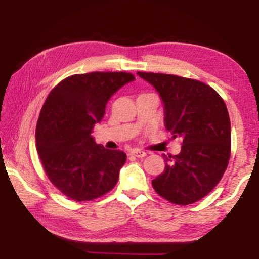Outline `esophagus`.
I'll return each mask as SVG.
<instances>
[{
  "label": "esophagus",
  "instance_id": "1",
  "mask_svg": "<svg viewBox=\"0 0 259 259\" xmlns=\"http://www.w3.org/2000/svg\"><path fill=\"white\" fill-rule=\"evenodd\" d=\"M131 155H134L137 158H144L146 157V152L141 151V150H132L131 151Z\"/></svg>",
  "mask_w": 259,
  "mask_h": 259
}]
</instances>
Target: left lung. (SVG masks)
<instances>
[{
  "label": "left lung",
  "instance_id": "8db88e82",
  "mask_svg": "<svg viewBox=\"0 0 259 259\" xmlns=\"http://www.w3.org/2000/svg\"><path fill=\"white\" fill-rule=\"evenodd\" d=\"M159 93L164 125L183 140L182 151L165 159V169L152 180L159 196L189 205L210 193L224 175L231 151L228 108L213 88L198 80L161 73L138 72Z\"/></svg>",
  "mask_w": 259,
  "mask_h": 259
}]
</instances>
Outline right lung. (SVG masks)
<instances>
[{
    "instance_id": "1",
    "label": "right lung",
    "mask_w": 259,
    "mask_h": 259,
    "mask_svg": "<svg viewBox=\"0 0 259 259\" xmlns=\"http://www.w3.org/2000/svg\"><path fill=\"white\" fill-rule=\"evenodd\" d=\"M134 80L123 72L75 74L46 99L35 133L36 150L49 180L70 199H97L118 183L127 155L97 144L92 132L112 95Z\"/></svg>"
}]
</instances>
